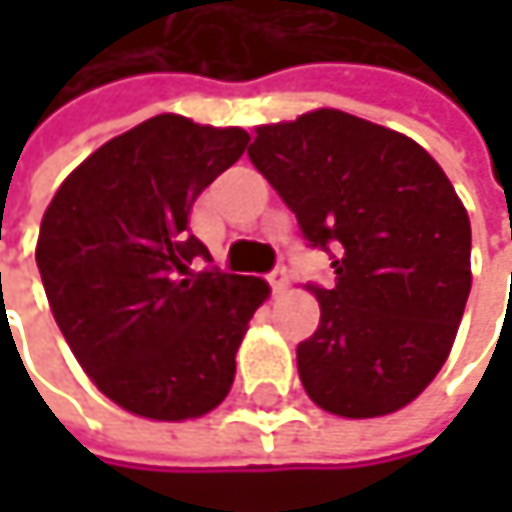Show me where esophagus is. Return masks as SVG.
Masks as SVG:
<instances>
[{"mask_svg": "<svg viewBox=\"0 0 512 512\" xmlns=\"http://www.w3.org/2000/svg\"><path fill=\"white\" fill-rule=\"evenodd\" d=\"M266 281H269V287H272V293H281L284 287H287V281H290V275H287V269L284 266H275L269 275H266Z\"/></svg>", "mask_w": 512, "mask_h": 512, "instance_id": "34e87169", "label": "esophagus"}]
</instances>
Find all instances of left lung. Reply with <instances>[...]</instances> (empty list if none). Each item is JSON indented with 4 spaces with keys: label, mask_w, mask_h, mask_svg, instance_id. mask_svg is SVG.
Instances as JSON below:
<instances>
[{
    "label": "left lung",
    "mask_w": 512,
    "mask_h": 512,
    "mask_svg": "<svg viewBox=\"0 0 512 512\" xmlns=\"http://www.w3.org/2000/svg\"><path fill=\"white\" fill-rule=\"evenodd\" d=\"M249 159L296 213L335 284H308L320 326L296 347L308 397L341 418L412 403L442 370L471 290V225L439 162L338 109L257 127Z\"/></svg>",
    "instance_id": "8db88e82"
}]
</instances>
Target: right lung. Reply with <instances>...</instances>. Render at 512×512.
<instances>
[{"mask_svg": "<svg viewBox=\"0 0 512 512\" xmlns=\"http://www.w3.org/2000/svg\"><path fill=\"white\" fill-rule=\"evenodd\" d=\"M249 145L240 127L156 115L88 156L55 192L38 269L52 317L91 382L154 421L216 409L237 373L263 278L207 266L189 234L195 198Z\"/></svg>", "mask_w": 512, "mask_h": 512, "instance_id": "obj_1", "label": "right lung"}]
</instances>
